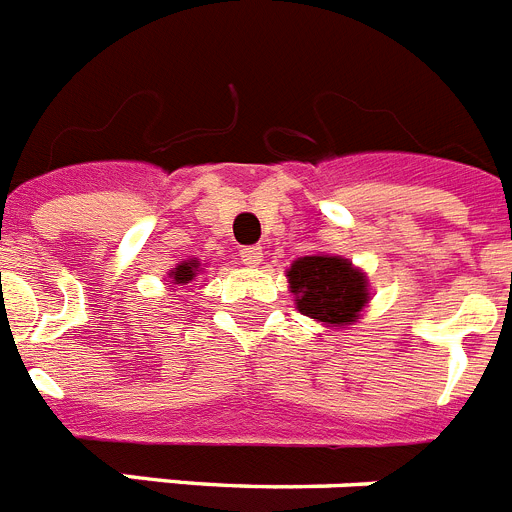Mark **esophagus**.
Returning a JSON list of instances; mask_svg holds the SVG:
<instances>
[{
	"mask_svg": "<svg viewBox=\"0 0 512 512\" xmlns=\"http://www.w3.org/2000/svg\"><path fill=\"white\" fill-rule=\"evenodd\" d=\"M239 257H242V262L247 268H257L262 262V247H242Z\"/></svg>",
	"mask_w": 512,
	"mask_h": 512,
	"instance_id": "obj_1",
	"label": "esophagus"
}]
</instances>
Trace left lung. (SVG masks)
<instances>
[{
    "label": "left lung",
    "instance_id": "1",
    "mask_svg": "<svg viewBox=\"0 0 512 512\" xmlns=\"http://www.w3.org/2000/svg\"><path fill=\"white\" fill-rule=\"evenodd\" d=\"M288 291L304 317L342 330L361 319L371 301L368 275L342 255H304L286 270Z\"/></svg>",
    "mask_w": 512,
    "mask_h": 512
}]
</instances>
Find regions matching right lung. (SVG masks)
<instances>
[{
    "mask_svg": "<svg viewBox=\"0 0 512 512\" xmlns=\"http://www.w3.org/2000/svg\"><path fill=\"white\" fill-rule=\"evenodd\" d=\"M203 270H206V265H203L201 260H198V257H190V260H182V262H177L175 268L170 270V273H167V278H170V283L172 286H188V283H193L195 278H198V275L203 273Z\"/></svg>",
    "mask_w": 512,
    "mask_h": 512,
    "instance_id": "1",
    "label": "right lung"
}]
</instances>
